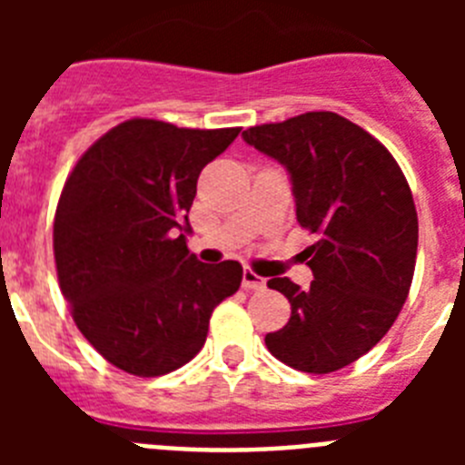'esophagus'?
Wrapping results in <instances>:
<instances>
[{
	"mask_svg": "<svg viewBox=\"0 0 465 465\" xmlns=\"http://www.w3.org/2000/svg\"><path fill=\"white\" fill-rule=\"evenodd\" d=\"M242 286L249 291H262L265 289V279L253 272V270L244 268V272H242Z\"/></svg>",
	"mask_w": 465,
	"mask_h": 465,
	"instance_id": "obj_1",
	"label": "esophagus"
}]
</instances>
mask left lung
Listing matches in <instances>:
<instances>
[{
    "mask_svg": "<svg viewBox=\"0 0 465 465\" xmlns=\"http://www.w3.org/2000/svg\"><path fill=\"white\" fill-rule=\"evenodd\" d=\"M244 142L286 167L314 282L289 277L270 289L289 298L291 319L265 335L270 354L295 371L326 375L371 351L408 300L419 223L393 155L363 127L332 111L249 127Z\"/></svg>",
    "mask_w": 465,
    "mask_h": 465,
    "instance_id": "8db88e82",
    "label": "left lung"
}]
</instances>
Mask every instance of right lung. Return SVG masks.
<instances>
[{"instance_id":"1","label":"right lung","mask_w":465,"mask_h":465,"mask_svg":"<svg viewBox=\"0 0 465 465\" xmlns=\"http://www.w3.org/2000/svg\"><path fill=\"white\" fill-rule=\"evenodd\" d=\"M240 127L133 118L100 137L64 182L53 223L57 279L84 338L111 365L158 377L186 365L242 265L188 252L197 176Z\"/></svg>"}]
</instances>
